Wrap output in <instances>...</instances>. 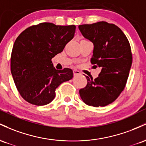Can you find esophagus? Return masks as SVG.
<instances>
[{
    "instance_id": "obj_1",
    "label": "esophagus",
    "mask_w": 146,
    "mask_h": 146,
    "mask_svg": "<svg viewBox=\"0 0 146 146\" xmlns=\"http://www.w3.org/2000/svg\"><path fill=\"white\" fill-rule=\"evenodd\" d=\"M73 73L74 76H77V75L81 74V72L79 71H78V70H73Z\"/></svg>"
}]
</instances>
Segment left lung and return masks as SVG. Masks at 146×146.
<instances>
[{
    "instance_id": "obj_1",
    "label": "left lung",
    "mask_w": 146,
    "mask_h": 146,
    "mask_svg": "<svg viewBox=\"0 0 146 146\" xmlns=\"http://www.w3.org/2000/svg\"><path fill=\"white\" fill-rule=\"evenodd\" d=\"M83 37L94 45L91 63L101 68L95 79L86 76L88 84L79 90L88 106H106L117 99L125 88L132 63L130 43L121 29L101 21L78 26Z\"/></svg>"
}]
</instances>
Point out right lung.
<instances>
[{"label":"right lung","instance_id":"1","mask_svg":"<svg viewBox=\"0 0 146 146\" xmlns=\"http://www.w3.org/2000/svg\"><path fill=\"white\" fill-rule=\"evenodd\" d=\"M75 29V25L42 23L27 28L16 38L11 55V72L18 91L29 104H50L58 86L72 78L71 69L56 70L52 58L73 38Z\"/></svg>","mask_w":146,"mask_h":146}]
</instances>
